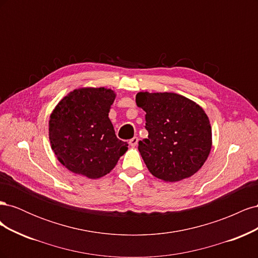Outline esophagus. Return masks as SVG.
<instances>
[{"label":"esophagus","instance_id":"obj_1","mask_svg":"<svg viewBox=\"0 0 258 258\" xmlns=\"http://www.w3.org/2000/svg\"><path fill=\"white\" fill-rule=\"evenodd\" d=\"M138 142H139V139H138L137 137H135V138H132V139L129 140V144H130L132 147L137 146V145H138Z\"/></svg>","mask_w":258,"mask_h":258}]
</instances>
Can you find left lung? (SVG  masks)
<instances>
[{
  "label": "left lung",
  "instance_id": "8db88e82",
  "mask_svg": "<svg viewBox=\"0 0 258 258\" xmlns=\"http://www.w3.org/2000/svg\"><path fill=\"white\" fill-rule=\"evenodd\" d=\"M147 139L139 151L150 172L166 182L189 177L204 166L212 146L207 114L191 100L172 92H139Z\"/></svg>",
  "mask_w": 258,
  "mask_h": 258
}]
</instances>
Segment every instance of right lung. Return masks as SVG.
<instances>
[{
    "label": "right lung",
    "mask_w": 258,
    "mask_h": 258,
    "mask_svg": "<svg viewBox=\"0 0 258 258\" xmlns=\"http://www.w3.org/2000/svg\"><path fill=\"white\" fill-rule=\"evenodd\" d=\"M115 93L105 88L70 92L49 119V140L58 160L74 173L99 178L116 166L128 150L117 139L108 118Z\"/></svg>",
    "instance_id": "obj_1"
}]
</instances>
